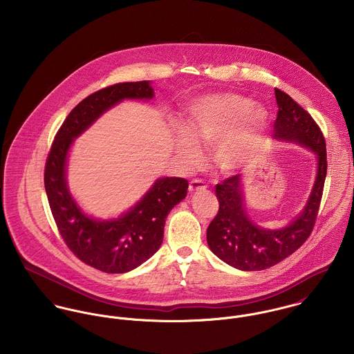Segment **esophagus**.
I'll use <instances>...</instances> for the list:
<instances>
[{
  "label": "esophagus",
  "instance_id": "esophagus-1",
  "mask_svg": "<svg viewBox=\"0 0 354 354\" xmlns=\"http://www.w3.org/2000/svg\"><path fill=\"white\" fill-rule=\"evenodd\" d=\"M207 188V184L201 180V178H194L191 183H189V191L191 192H195V191H202Z\"/></svg>",
  "mask_w": 354,
  "mask_h": 354
}]
</instances>
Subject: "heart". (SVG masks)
<instances>
[{
  "label": "heart",
  "mask_w": 354,
  "mask_h": 354,
  "mask_svg": "<svg viewBox=\"0 0 354 354\" xmlns=\"http://www.w3.org/2000/svg\"><path fill=\"white\" fill-rule=\"evenodd\" d=\"M266 117V111L253 109L248 98L234 94L208 95L192 109V132L187 127L180 128L178 149L189 165H195L202 159V147L196 139L215 145V163L223 170H236L251 158Z\"/></svg>",
  "instance_id": "b5f03b06"
}]
</instances>
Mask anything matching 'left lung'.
I'll list each match as a JSON object with an SVG mask.
<instances>
[{
  "mask_svg": "<svg viewBox=\"0 0 354 354\" xmlns=\"http://www.w3.org/2000/svg\"><path fill=\"white\" fill-rule=\"evenodd\" d=\"M278 104L274 136L296 142L317 156V176L303 212L286 227L267 230L252 223L245 212L240 176L215 185L219 209L207 229V243L225 263L243 270L260 271L296 252L310 236L323 196L327 174L326 140L312 115L286 93L275 88Z\"/></svg>",
  "mask_w": 354,
  "mask_h": 354,
  "instance_id": "8db88e82",
  "label": "left lung"
}]
</instances>
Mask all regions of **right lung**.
Listing matches in <instances>:
<instances>
[{
	"instance_id": "obj_1",
	"label": "right lung",
	"mask_w": 354,
	"mask_h": 354,
	"mask_svg": "<svg viewBox=\"0 0 354 354\" xmlns=\"http://www.w3.org/2000/svg\"><path fill=\"white\" fill-rule=\"evenodd\" d=\"M149 80L117 83L77 103L54 136L45 165V189L57 229L77 259L107 274L128 272L156 252L163 241L165 219L187 196L188 181L180 177L156 180L131 211L113 221H95L80 211L65 181L66 153L73 142L103 111L125 98L150 100Z\"/></svg>"
}]
</instances>
